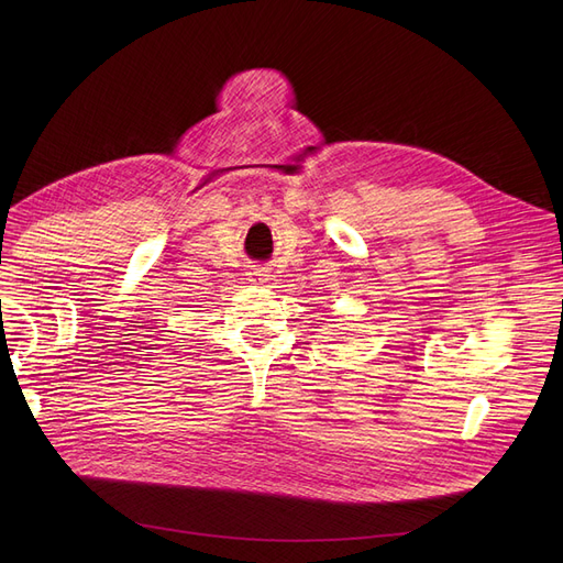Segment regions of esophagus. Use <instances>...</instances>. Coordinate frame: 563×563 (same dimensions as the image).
Masks as SVG:
<instances>
[{"instance_id":"1","label":"esophagus","mask_w":563,"mask_h":563,"mask_svg":"<svg viewBox=\"0 0 563 563\" xmlns=\"http://www.w3.org/2000/svg\"><path fill=\"white\" fill-rule=\"evenodd\" d=\"M251 280H253V283H264V280H266V272H264V269L251 272Z\"/></svg>"}]
</instances>
